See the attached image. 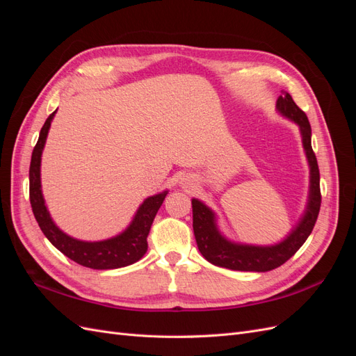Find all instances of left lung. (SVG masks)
<instances>
[{"label": "left lung", "mask_w": 356, "mask_h": 356, "mask_svg": "<svg viewBox=\"0 0 356 356\" xmlns=\"http://www.w3.org/2000/svg\"><path fill=\"white\" fill-rule=\"evenodd\" d=\"M277 113L294 122L301 134V143L309 163V196L301 218L284 241L275 245H250L233 242L220 232L217 215L199 199H191L193 230L200 254L215 266L239 272H268L282 266L306 242L315 227L321 208L319 169L312 149V129L307 115L301 111L288 92L276 101Z\"/></svg>", "instance_id": "8db88e82"}]
</instances>
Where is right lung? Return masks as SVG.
I'll use <instances>...</instances> for the list:
<instances>
[{
    "instance_id": "right-lung-1",
    "label": "right lung",
    "mask_w": 356,
    "mask_h": 356,
    "mask_svg": "<svg viewBox=\"0 0 356 356\" xmlns=\"http://www.w3.org/2000/svg\"><path fill=\"white\" fill-rule=\"evenodd\" d=\"M56 111L51 113L44 126L41 127L29 166V200L41 232L63 255L84 267L96 268V270H111V268H120L136 263L147 252V236L159 208L168 195V190L147 197L139 204L131 224L114 238L89 242L75 239L62 232L51 220L41 190V156Z\"/></svg>"
}]
</instances>
